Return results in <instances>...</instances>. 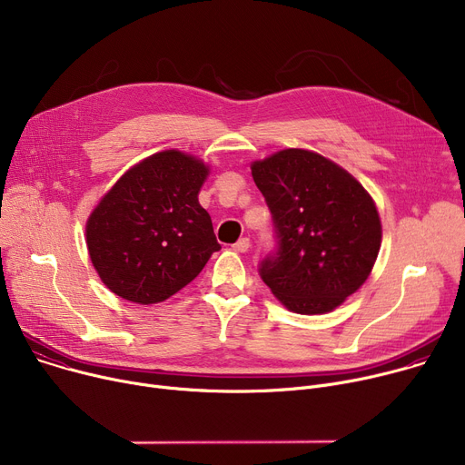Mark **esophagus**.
<instances>
[{"label": "esophagus", "mask_w": 465, "mask_h": 465, "mask_svg": "<svg viewBox=\"0 0 465 465\" xmlns=\"http://www.w3.org/2000/svg\"><path fill=\"white\" fill-rule=\"evenodd\" d=\"M249 247H252V242H249V238H240V240L232 245V249H234V252H238V253L249 252Z\"/></svg>", "instance_id": "esophagus-1"}]
</instances>
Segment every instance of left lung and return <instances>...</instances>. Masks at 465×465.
Segmentation results:
<instances>
[{
    "mask_svg": "<svg viewBox=\"0 0 465 465\" xmlns=\"http://www.w3.org/2000/svg\"><path fill=\"white\" fill-rule=\"evenodd\" d=\"M279 238L261 277L292 312L324 314L369 279L381 222L371 193L353 174L307 149H282L252 162Z\"/></svg>",
    "mask_w": 465,
    "mask_h": 465,
    "instance_id": "left-lung-1",
    "label": "left lung"
}]
</instances>
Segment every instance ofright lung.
<instances>
[{"instance_id": "obj_1", "label": "right lung", "mask_w": 465, "mask_h": 465, "mask_svg": "<svg viewBox=\"0 0 465 465\" xmlns=\"http://www.w3.org/2000/svg\"><path fill=\"white\" fill-rule=\"evenodd\" d=\"M210 165L169 149L132 165L85 223L91 262L114 294L139 305L165 302L193 281L222 245L199 190Z\"/></svg>"}]
</instances>
